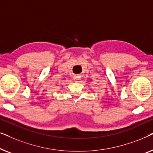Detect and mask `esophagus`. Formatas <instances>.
Here are the masks:
<instances>
[{
  "mask_svg": "<svg viewBox=\"0 0 153 153\" xmlns=\"http://www.w3.org/2000/svg\"><path fill=\"white\" fill-rule=\"evenodd\" d=\"M74 79L75 81H79L81 79V76L80 75H75V76H74Z\"/></svg>",
  "mask_w": 153,
  "mask_h": 153,
  "instance_id": "esophagus-1",
  "label": "esophagus"
}]
</instances>
